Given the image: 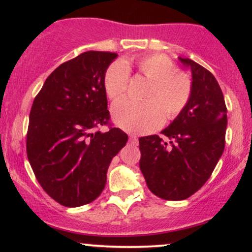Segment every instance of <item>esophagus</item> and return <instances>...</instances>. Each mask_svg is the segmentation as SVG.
<instances>
[{
	"instance_id": "1",
	"label": "esophagus",
	"mask_w": 252,
	"mask_h": 252,
	"mask_svg": "<svg viewBox=\"0 0 252 252\" xmlns=\"http://www.w3.org/2000/svg\"><path fill=\"white\" fill-rule=\"evenodd\" d=\"M129 141H130V143H131V144H137L138 143V138L136 137L135 135H130L129 136Z\"/></svg>"
}]
</instances>
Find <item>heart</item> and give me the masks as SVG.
I'll use <instances>...</instances> for the list:
<instances>
[{"label":"heart","mask_w":252,"mask_h":252,"mask_svg":"<svg viewBox=\"0 0 252 252\" xmlns=\"http://www.w3.org/2000/svg\"><path fill=\"white\" fill-rule=\"evenodd\" d=\"M131 62H116L106 68L103 85L111 100L126 94ZM140 73L150 80L144 102L121 99L112 106V118L120 128L132 134H147L163 122L184 111L192 96V82L184 72L176 71L175 63L163 54H146L135 60Z\"/></svg>","instance_id":"obj_1"}]
</instances>
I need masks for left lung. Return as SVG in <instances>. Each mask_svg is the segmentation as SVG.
I'll list each match as a JSON object with an SVG mask.
<instances>
[{
  "mask_svg": "<svg viewBox=\"0 0 252 252\" xmlns=\"http://www.w3.org/2000/svg\"><path fill=\"white\" fill-rule=\"evenodd\" d=\"M192 72V96L184 111L158 135L138 140L147 186L164 200H184L209 180L224 152L227 116L224 96L209 70L179 58Z\"/></svg>",
  "mask_w": 252,
  "mask_h": 252,
  "instance_id": "obj_1",
  "label": "left lung"
}]
</instances>
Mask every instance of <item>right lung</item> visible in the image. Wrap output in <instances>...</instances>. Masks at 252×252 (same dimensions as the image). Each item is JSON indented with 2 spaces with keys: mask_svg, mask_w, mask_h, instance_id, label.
<instances>
[{
  "mask_svg": "<svg viewBox=\"0 0 252 252\" xmlns=\"http://www.w3.org/2000/svg\"><path fill=\"white\" fill-rule=\"evenodd\" d=\"M116 58L111 52L89 51L62 63L32 105L28 161L43 190L63 206L97 199L112 158L128 141L120 128L96 130L110 121L103 79Z\"/></svg>",
  "mask_w": 252,
  "mask_h": 252,
  "instance_id": "obj_1",
  "label": "right lung"
}]
</instances>
